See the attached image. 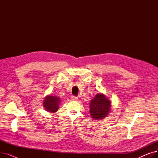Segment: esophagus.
<instances>
[{
	"label": "esophagus",
	"mask_w": 158,
	"mask_h": 158,
	"mask_svg": "<svg viewBox=\"0 0 158 158\" xmlns=\"http://www.w3.org/2000/svg\"><path fill=\"white\" fill-rule=\"evenodd\" d=\"M71 98H72V101H77L78 100L77 97H76V96H72Z\"/></svg>",
	"instance_id": "1"
}]
</instances>
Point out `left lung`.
<instances>
[{
    "label": "left lung",
    "instance_id": "left-lung-1",
    "mask_svg": "<svg viewBox=\"0 0 158 158\" xmlns=\"http://www.w3.org/2000/svg\"><path fill=\"white\" fill-rule=\"evenodd\" d=\"M89 113L95 120H102L108 114L111 109V101L103 95L98 94L91 101Z\"/></svg>",
    "mask_w": 158,
    "mask_h": 158
}]
</instances>
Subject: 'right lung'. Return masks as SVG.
I'll return each instance as SVG.
<instances>
[{
  "instance_id": "obj_1",
  "label": "right lung",
  "mask_w": 158,
  "mask_h": 158,
  "mask_svg": "<svg viewBox=\"0 0 158 158\" xmlns=\"http://www.w3.org/2000/svg\"><path fill=\"white\" fill-rule=\"evenodd\" d=\"M60 102V98L51 95L47 96L44 101V106L47 111L51 113H54L58 110Z\"/></svg>"
}]
</instances>
